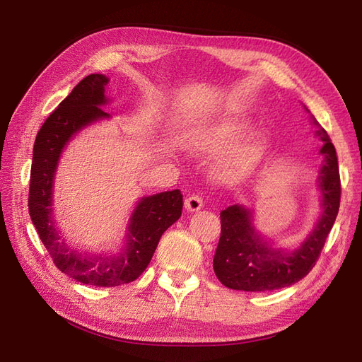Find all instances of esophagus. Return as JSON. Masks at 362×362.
Returning a JSON list of instances; mask_svg holds the SVG:
<instances>
[{
	"mask_svg": "<svg viewBox=\"0 0 362 362\" xmlns=\"http://www.w3.org/2000/svg\"><path fill=\"white\" fill-rule=\"evenodd\" d=\"M184 205H185V208H187L189 211H199L201 208H202V205H204V201H202L201 196L192 194V196H189L187 199H185Z\"/></svg>",
	"mask_w": 362,
	"mask_h": 362,
	"instance_id": "1",
	"label": "esophagus"
}]
</instances>
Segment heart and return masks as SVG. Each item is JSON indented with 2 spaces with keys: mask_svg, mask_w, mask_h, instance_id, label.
I'll return each mask as SVG.
<instances>
[{
  "mask_svg": "<svg viewBox=\"0 0 362 362\" xmlns=\"http://www.w3.org/2000/svg\"><path fill=\"white\" fill-rule=\"evenodd\" d=\"M252 125L243 119H229L208 127L196 139V151L201 154H226L235 149L225 164L228 178H243L254 172L267 154V141L262 137H250Z\"/></svg>",
  "mask_w": 362,
  "mask_h": 362,
  "instance_id": "b5f03b06",
  "label": "heart"
}]
</instances>
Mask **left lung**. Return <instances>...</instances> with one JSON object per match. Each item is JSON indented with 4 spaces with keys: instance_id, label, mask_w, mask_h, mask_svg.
<instances>
[{
    "instance_id": "8db88e82",
    "label": "left lung",
    "mask_w": 362,
    "mask_h": 362,
    "mask_svg": "<svg viewBox=\"0 0 362 362\" xmlns=\"http://www.w3.org/2000/svg\"><path fill=\"white\" fill-rule=\"evenodd\" d=\"M315 125H319L314 120ZM323 141L325 163L320 169L322 216L313 233L291 252L275 249L252 225V213L243 205H231L221 213L222 231L213 259L217 279L225 287L242 291H267L290 287L310 273L319 259L326 237L338 214L341 182L334 145L323 128L317 129Z\"/></svg>"
}]
</instances>
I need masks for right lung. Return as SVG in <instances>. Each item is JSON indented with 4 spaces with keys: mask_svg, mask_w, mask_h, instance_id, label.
<instances>
[{
    "mask_svg": "<svg viewBox=\"0 0 362 362\" xmlns=\"http://www.w3.org/2000/svg\"><path fill=\"white\" fill-rule=\"evenodd\" d=\"M108 78L90 74L76 84L42 125L33 148L28 211L33 225L60 272L81 284L116 287L136 281L148 267L163 233L181 217L180 190L141 198L131 214L125 245L117 255H89L71 249L62 240L52 218L54 175L63 148L84 127L110 117L101 105L107 103Z\"/></svg>",
    "mask_w": 362,
    "mask_h": 362,
    "instance_id": "1",
    "label": "right lung"
}]
</instances>
